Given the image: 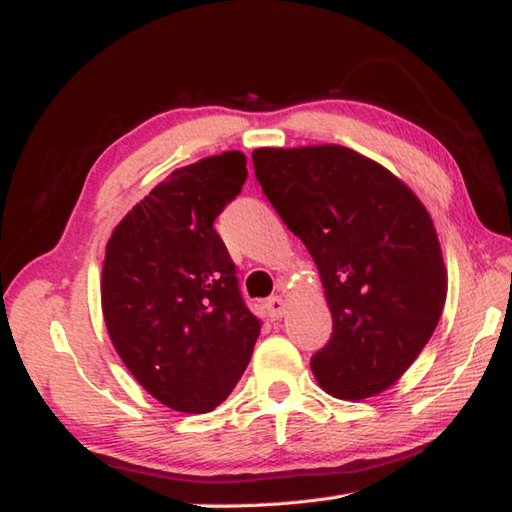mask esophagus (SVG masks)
Listing matches in <instances>:
<instances>
[{"instance_id":"obj_1","label":"esophagus","mask_w":512,"mask_h":512,"mask_svg":"<svg viewBox=\"0 0 512 512\" xmlns=\"http://www.w3.org/2000/svg\"><path fill=\"white\" fill-rule=\"evenodd\" d=\"M266 308H268V314L273 319H281V314L286 312V301L281 299V297H270L268 301H266Z\"/></svg>"}]
</instances>
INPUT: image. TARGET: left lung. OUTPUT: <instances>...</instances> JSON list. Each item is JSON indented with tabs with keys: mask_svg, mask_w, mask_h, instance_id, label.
Here are the masks:
<instances>
[{
	"mask_svg": "<svg viewBox=\"0 0 512 512\" xmlns=\"http://www.w3.org/2000/svg\"><path fill=\"white\" fill-rule=\"evenodd\" d=\"M253 165L317 264L332 312L314 376L343 400L380 394L429 343L447 299L427 209L394 173L341 145L255 149Z\"/></svg>",
	"mask_w": 512,
	"mask_h": 512,
	"instance_id": "1",
	"label": "left lung"
}]
</instances>
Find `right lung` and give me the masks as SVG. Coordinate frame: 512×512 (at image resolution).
I'll list each match as a JSON object with an SVG mask.
<instances>
[{
    "label": "right lung",
    "instance_id": "1",
    "mask_svg": "<svg viewBox=\"0 0 512 512\" xmlns=\"http://www.w3.org/2000/svg\"><path fill=\"white\" fill-rule=\"evenodd\" d=\"M246 176L239 151L176 169L107 242V332L138 383L176 411L206 413L224 402L262 328L213 228Z\"/></svg>",
    "mask_w": 512,
    "mask_h": 512
}]
</instances>
